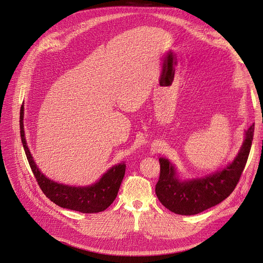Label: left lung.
Wrapping results in <instances>:
<instances>
[{
    "instance_id": "8db88e82",
    "label": "left lung",
    "mask_w": 263,
    "mask_h": 263,
    "mask_svg": "<svg viewBox=\"0 0 263 263\" xmlns=\"http://www.w3.org/2000/svg\"><path fill=\"white\" fill-rule=\"evenodd\" d=\"M254 125L245 134L239 153L226 168L210 176L181 181L168 159L160 158V177L156 184L159 201L169 211L180 215H195L213 208L227 198L239 182L248 160Z\"/></svg>"
}]
</instances>
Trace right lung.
Masks as SVG:
<instances>
[{"instance_id": "obj_1", "label": "right lung", "mask_w": 263, "mask_h": 263, "mask_svg": "<svg viewBox=\"0 0 263 263\" xmlns=\"http://www.w3.org/2000/svg\"><path fill=\"white\" fill-rule=\"evenodd\" d=\"M23 119L24 105L21 107L20 116L22 144L39 187L51 202L57 204L60 208L86 214L103 212L114 202L125 176V162L112 166L105 174H103V177L97 183L90 186H70L60 184V183L54 182L44 176L37 168L26 144Z\"/></svg>"}]
</instances>
